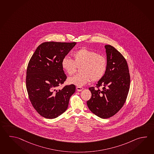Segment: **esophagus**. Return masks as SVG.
I'll return each mask as SVG.
<instances>
[{"label":"esophagus","instance_id":"obj_1","mask_svg":"<svg viewBox=\"0 0 154 154\" xmlns=\"http://www.w3.org/2000/svg\"><path fill=\"white\" fill-rule=\"evenodd\" d=\"M76 89H77V91H81L83 90V88L81 87H76Z\"/></svg>","mask_w":154,"mask_h":154}]
</instances>
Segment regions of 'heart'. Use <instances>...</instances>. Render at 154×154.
Returning a JSON list of instances; mask_svg holds the SVG:
<instances>
[{
	"label": "heart",
	"mask_w": 154,
	"mask_h": 154,
	"mask_svg": "<svg viewBox=\"0 0 154 154\" xmlns=\"http://www.w3.org/2000/svg\"><path fill=\"white\" fill-rule=\"evenodd\" d=\"M73 60L69 57L63 58L61 66L69 75H73L80 67L78 75L69 77L67 83L79 87L83 86L92 81L97 82L102 79L107 69V59L103 55L92 50L82 48L73 54Z\"/></svg>",
	"instance_id": "heart-1"
}]
</instances>
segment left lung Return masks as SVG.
Returning <instances> with one entry per match:
<instances>
[{"instance_id": "8db88e82", "label": "left lung", "mask_w": 154, "mask_h": 154, "mask_svg": "<svg viewBox=\"0 0 154 154\" xmlns=\"http://www.w3.org/2000/svg\"><path fill=\"white\" fill-rule=\"evenodd\" d=\"M106 71L97 84L89 88L91 97L87 101L88 108L101 119L115 115L126 102L130 85L128 66L125 58L115 48L106 45ZM101 86L100 91L98 88Z\"/></svg>"}]
</instances>
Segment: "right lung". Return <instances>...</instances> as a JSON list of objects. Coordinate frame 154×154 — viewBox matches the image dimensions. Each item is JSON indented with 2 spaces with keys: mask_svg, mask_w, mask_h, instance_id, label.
Segmentation results:
<instances>
[{
  "mask_svg": "<svg viewBox=\"0 0 154 154\" xmlns=\"http://www.w3.org/2000/svg\"><path fill=\"white\" fill-rule=\"evenodd\" d=\"M75 42H48L38 46L28 63L26 88L32 106L40 115L53 119L63 114L75 91L74 85L57 90L67 77L61 66L63 58Z\"/></svg>",
  "mask_w": 154,
  "mask_h": 154,
  "instance_id": "right-lung-1",
  "label": "right lung"
}]
</instances>
